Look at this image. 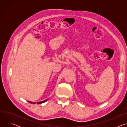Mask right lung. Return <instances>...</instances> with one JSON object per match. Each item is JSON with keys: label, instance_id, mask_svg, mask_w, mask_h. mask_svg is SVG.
<instances>
[{"label": "right lung", "instance_id": "add662e5", "mask_svg": "<svg viewBox=\"0 0 127 127\" xmlns=\"http://www.w3.org/2000/svg\"><path fill=\"white\" fill-rule=\"evenodd\" d=\"M48 99H46V100H43V101H41L38 102L37 103V104H41V103H44V102H45L47 101L48 100ZM28 101L29 102H30V103H33V104H35V102H32V101Z\"/></svg>", "mask_w": 127, "mask_h": 127}]
</instances>
